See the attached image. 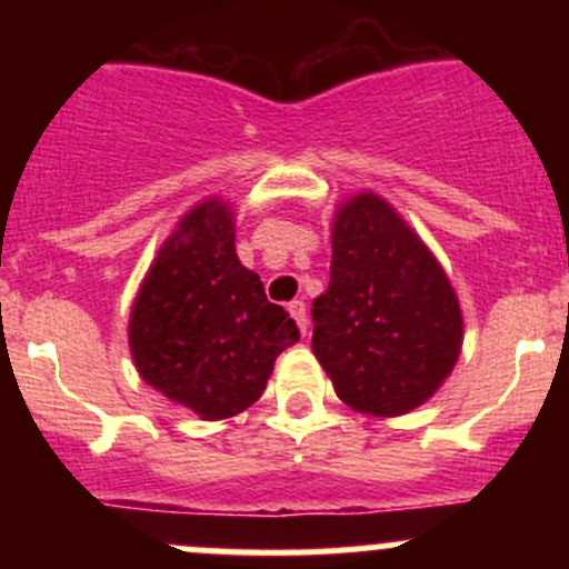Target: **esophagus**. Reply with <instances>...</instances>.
Wrapping results in <instances>:
<instances>
[{
  "mask_svg": "<svg viewBox=\"0 0 569 569\" xmlns=\"http://www.w3.org/2000/svg\"><path fill=\"white\" fill-rule=\"evenodd\" d=\"M289 313H291V319L297 321V327H300L302 336H308V311H306V302H302V300H291V302H289Z\"/></svg>",
  "mask_w": 569,
  "mask_h": 569,
  "instance_id": "1",
  "label": "esophagus"
}]
</instances>
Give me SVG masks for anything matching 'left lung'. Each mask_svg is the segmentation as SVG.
I'll list each match as a JSON object with an SVG mask.
<instances>
[{"label": "left lung", "mask_w": 569, "mask_h": 569, "mask_svg": "<svg viewBox=\"0 0 569 569\" xmlns=\"http://www.w3.org/2000/svg\"><path fill=\"white\" fill-rule=\"evenodd\" d=\"M330 286L313 300L311 347L338 399L396 418L432 399L462 352V308L435 252L377 192L332 214Z\"/></svg>", "instance_id": "8db88e82"}]
</instances>
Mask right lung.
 <instances>
[{"label":"right lung","instance_id":"1","mask_svg":"<svg viewBox=\"0 0 569 569\" xmlns=\"http://www.w3.org/2000/svg\"><path fill=\"white\" fill-rule=\"evenodd\" d=\"M297 341L295 319L239 261L231 203L217 194L194 203L131 302L129 349L142 380L203 421H222L258 401Z\"/></svg>","mask_w":569,"mask_h":569}]
</instances>
